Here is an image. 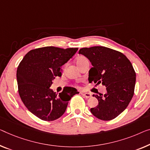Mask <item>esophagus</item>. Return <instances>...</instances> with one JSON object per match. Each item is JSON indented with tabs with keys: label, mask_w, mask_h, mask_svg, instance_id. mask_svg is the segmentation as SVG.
Masks as SVG:
<instances>
[{
	"label": "esophagus",
	"mask_w": 150,
	"mask_h": 150,
	"mask_svg": "<svg viewBox=\"0 0 150 150\" xmlns=\"http://www.w3.org/2000/svg\"><path fill=\"white\" fill-rule=\"evenodd\" d=\"M82 95L83 96L86 98H89L91 97V93H83Z\"/></svg>",
	"instance_id": "esophagus-1"
}]
</instances>
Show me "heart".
<instances>
[{
    "instance_id": "obj_1",
    "label": "heart",
    "mask_w": 150,
    "mask_h": 150,
    "mask_svg": "<svg viewBox=\"0 0 150 150\" xmlns=\"http://www.w3.org/2000/svg\"><path fill=\"white\" fill-rule=\"evenodd\" d=\"M88 62V59L86 57H83V56H80V57H78L76 59V63H77V66L80 67L82 64H83L85 62Z\"/></svg>"
}]
</instances>
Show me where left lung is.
Masks as SVG:
<instances>
[{"label":"left lung","instance_id":"obj_1","mask_svg":"<svg viewBox=\"0 0 150 150\" xmlns=\"http://www.w3.org/2000/svg\"><path fill=\"white\" fill-rule=\"evenodd\" d=\"M91 62L89 82L106 87L104 96L96 95L98 105L91 112L102 120H110L123 112L131 102L135 90L136 74L126 56L104 46L82 48L79 51Z\"/></svg>","mask_w":150,"mask_h":150}]
</instances>
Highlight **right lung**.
Segmentation results:
<instances>
[{
  "instance_id": "obj_1",
  "label": "right lung",
  "mask_w": 150,
  "mask_h": 150,
  "mask_svg": "<svg viewBox=\"0 0 150 150\" xmlns=\"http://www.w3.org/2000/svg\"><path fill=\"white\" fill-rule=\"evenodd\" d=\"M77 48L54 46L35 48L26 54L18 66L17 80L19 96L27 108L41 120L52 121L61 117L77 89L67 87L56 93L49 88L61 67L72 58Z\"/></svg>"
}]
</instances>
